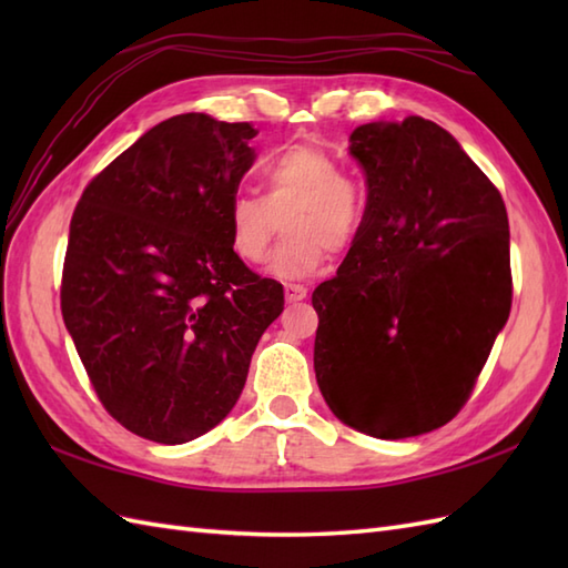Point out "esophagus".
<instances>
[{
	"label": "esophagus",
	"instance_id": "1",
	"mask_svg": "<svg viewBox=\"0 0 568 568\" xmlns=\"http://www.w3.org/2000/svg\"><path fill=\"white\" fill-rule=\"evenodd\" d=\"M307 297V287L300 283H285V300L287 303H297V300Z\"/></svg>",
	"mask_w": 568,
	"mask_h": 568
}]
</instances>
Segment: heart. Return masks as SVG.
<instances>
[{"label":"heart","instance_id":"b5f03b06","mask_svg":"<svg viewBox=\"0 0 568 568\" xmlns=\"http://www.w3.org/2000/svg\"><path fill=\"white\" fill-rule=\"evenodd\" d=\"M263 195L236 192L229 200V244L236 258L258 265L283 216L287 236L275 248L271 271L281 277L315 273L329 251L354 246L366 216V195L356 178L329 151L293 143L265 155L258 165Z\"/></svg>","mask_w":568,"mask_h":568}]
</instances>
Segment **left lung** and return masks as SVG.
Wrapping results in <instances>:
<instances>
[{"mask_svg": "<svg viewBox=\"0 0 568 568\" xmlns=\"http://www.w3.org/2000/svg\"><path fill=\"white\" fill-rule=\"evenodd\" d=\"M348 151L366 173V216L339 271L312 293L317 383L344 425L417 437L458 415L508 322V214L429 119L364 124Z\"/></svg>", "mask_w": 568, "mask_h": 568, "instance_id": "8db88e82", "label": "left lung"}]
</instances>
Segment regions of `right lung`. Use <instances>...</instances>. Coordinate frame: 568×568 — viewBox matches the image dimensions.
Returning a JSON list of instances; mask_svg holds the SVG:
<instances>
[{"label": "right lung", "mask_w": 568, "mask_h": 568, "mask_svg": "<svg viewBox=\"0 0 568 568\" xmlns=\"http://www.w3.org/2000/svg\"><path fill=\"white\" fill-rule=\"evenodd\" d=\"M248 122L178 114L90 180L70 220L60 312L119 425L183 444L232 413L283 285L229 244Z\"/></svg>", "instance_id": "right-lung-1"}]
</instances>
